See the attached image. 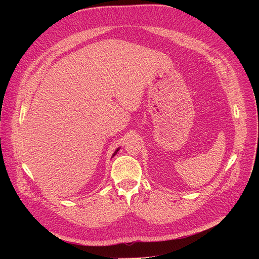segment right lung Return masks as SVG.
<instances>
[{"label":"right lung","instance_id":"add662e5","mask_svg":"<svg viewBox=\"0 0 259 259\" xmlns=\"http://www.w3.org/2000/svg\"><path fill=\"white\" fill-rule=\"evenodd\" d=\"M119 150H120V149H117V150H116V152H115V153H114V155H113V157H114V156H116V154H117V153H118V152H119Z\"/></svg>","mask_w":259,"mask_h":259}]
</instances>
